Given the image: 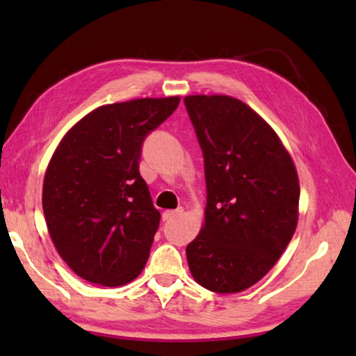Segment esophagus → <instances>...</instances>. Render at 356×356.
Segmentation results:
<instances>
[{"label": "esophagus", "instance_id": "34e87169", "mask_svg": "<svg viewBox=\"0 0 356 356\" xmlns=\"http://www.w3.org/2000/svg\"><path fill=\"white\" fill-rule=\"evenodd\" d=\"M182 212H184L182 207H179L176 210H166V212H163V221H170L172 218H176V216H179Z\"/></svg>", "mask_w": 356, "mask_h": 356}]
</instances>
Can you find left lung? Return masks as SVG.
Segmentation results:
<instances>
[{
  "label": "left lung",
  "mask_w": 356,
  "mask_h": 356,
  "mask_svg": "<svg viewBox=\"0 0 356 356\" xmlns=\"http://www.w3.org/2000/svg\"><path fill=\"white\" fill-rule=\"evenodd\" d=\"M204 156L206 222L186 246L197 284L242 292L262 280L297 227L300 185L273 129L227 95L184 99Z\"/></svg>",
  "instance_id": "8db88e82"
}]
</instances>
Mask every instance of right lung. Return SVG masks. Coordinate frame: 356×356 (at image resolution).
<instances>
[{"label": "right lung", "mask_w": 356, "mask_h": 356, "mask_svg": "<svg viewBox=\"0 0 356 356\" xmlns=\"http://www.w3.org/2000/svg\"><path fill=\"white\" fill-rule=\"evenodd\" d=\"M179 102L100 106L75 124L53 154L42 207L59 256L80 278L116 287L146 265L160 212L140 174L143 143Z\"/></svg>", "instance_id": "1"}]
</instances>
